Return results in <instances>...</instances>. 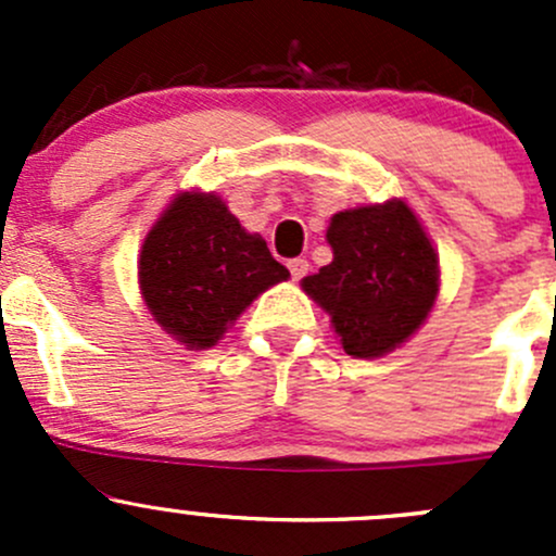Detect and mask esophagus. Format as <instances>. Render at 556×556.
<instances>
[{
	"label": "esophagus",
	"mask_w": 556,
	"mask_h": 556,
	"mask_svg": "<svg viewBox=\"0 0 556 556\" xmlns=\"http://www.w3.org/2000/svg\"><path fill=\"white\" fill-rule=\"evenodd\" d=\"M288 268H290V277L299 282L301 277H306L309 274V263L304 261V257H293V261H288Z\"/></svg>",
	"instance_id": "obj_1"
}]
</instances>
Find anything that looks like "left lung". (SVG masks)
Listing matches in <instances>:
<instances>
[{
  "instance_id": "1",
  "label": "left lung",
  "mask_w": 556,
  "mask_h": 556,
  "mask_svg": "<svg viewBox=\"0 0 556 556\" xmlns=\"http://www.w3.org/2000/svg\"><path fill=\"white\" fill-rule=\"evenodd\" d=\"M333 261L301 279L330 317L346 355L384 357L406 344L433 312L439 252L403 199L341 210L325 231Z\"/></svg>"
}]
</instances>
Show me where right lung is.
I'll return each instance as SVG.
<instances>
[{
    "mask_svg": "<svg viewBox=\"0 0 556 556\" xmlns=\"http://www.w3.org/2000/svg\"><path fill=\"white\" fill-rule=\"evenodd\" d=\"M139 293L185 350H210L247 306L290 277L217 193L179 190L144 237Z\"/></svg>",
    "mask_w": 556,
    "mask_h": 556,
    "instance_id": "obj_1",
    "label": "right lung"
}]
</instances>
